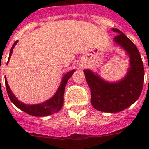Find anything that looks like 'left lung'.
Wrapping results in <instances>:
<instances>
[{
  "instance_id": "left-lung-1",
  "label": "left lung",
  "mask_w": 149,
  "mask_h": 149,
  "mask_svg": "<svg viewBox=\"0 0 149 149\" xmlns=\"http://www.w3.org/2000/svg\"><path fill=\"white\" fill-rule=\"evenodd\" d=\"M115 42L130 55V68L125 77L117 83H108L89 70H84L86 80L91 90V104L96 109L105 112H118L133 104L139 99L144 81L142 59L134 43L118 29Z\"/></svg>"
}]
</instances>
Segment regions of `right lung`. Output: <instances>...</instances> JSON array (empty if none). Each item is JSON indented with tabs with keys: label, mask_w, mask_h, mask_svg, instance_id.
I'll return each mask as SVG.
<instances>
[{
	"label": "right lung",
	"mask_w": 149,
	"mask_h": 149,
	"mask_svg": "<svg viewBox=\"0 0 149 149\" xmlns=\"http://www.w3.org/2000/svg\"><path fill=\"white\" fill-rule=\"evenodd\" d=\"M17 41L13 43V46H12L11 49H10V53H9V58H8V61L7 62L8 64V61H9V58L11 55L12 52H13V49L16 44L17 43ZM75 70H72L71 71L68 72L63 78L62 82L61 84L60 85L58 90L57 92L55 93V95L49 99L47 101L45 102L40 104H34V105H27L24 104L22 103L19 102L17 99L13 95V93L10 91L9 86H8V83H7L6 79H5V84H6V88L7 93L9 97L10 101L12 102L18 108L22 109V111L25 112L26 113L29 114L30 115H33V116H37V117H43L47 116V115H52V114L55 113L58 111L62 108L63 104V95H64V91H65V88L66 84H67L68 80L70 78V76L73 75V72Z\"/></svg>",
	"instance_id": "1"
}]
</instances>
